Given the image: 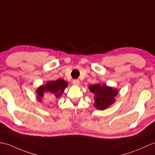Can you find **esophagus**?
<instances>
[{
	"instance_id": "34e87169",
	"label": "esophagus",
	"mask_w": 155,
	"mask_h": 155,
	"mask_svg": "<svg viewBox=\"0 0 155 155\" xmlns=\"http://www.w3.org/2000/svg\"><path fill=\"white\" fill-rule=\"evenodd\" d=\"M73 84L75 86H78L79 84H80V82H79L78 80H73Z\"/></svg>"
}]
</instances>
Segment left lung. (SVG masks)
Listing matches in <instances>:
<instances>
[{"label":"left lung","instance_id":"obj_1","mask_svg":"<svg viewBox=\"0 0 155 155\" xmlns=\"http://www.w3.org/2000/svg\"><path fill=\"white\" fill-rule=\"evenodd\" d=\"M90 91L94 94V106L97 110H104L116 102V96L118 94V90L106 84H91L88 87Z\"/></svg>","mask_w":155,"mask_h":155}]
</instances>
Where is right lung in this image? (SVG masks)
<instances>
[{"label":"right lung","instance_id":"1","mask_svg":"<svg viewBox=\"0 0 155 155\" xmlns=\"http://www.w3.org/2000/svg\"><path fill=\"white\" fill-rule=\"evenodd\" d=\"M68 86L67 82L63 79H58L55 81H48L45 84L39 86L36 89L37 99L39 102H41L42 98L44 97L45 94L50 93L53 97L57 98L63 94V93Z\"/></svg>","mask_w":155,"mask_h":155}]
</instances>
